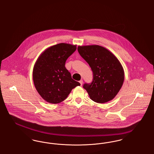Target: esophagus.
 <instances>
[{
    "instance_id": "34e87169",
    "label": "esophagus",
    "mask_w": 154,
    "mask_h": 154,
    "mask_svg": "<svg viewBox=\"0 0 154 154\" xmlns=\"http://www.w3.org/2000/svg\"><path fill=\"white\" fill-rule=\"evenodd\" d=\"M79 82L80 83L81 85H82V83H83V81H82V80L80 81H79Z\"/></svg>"
}]
</instances>
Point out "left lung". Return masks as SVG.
I'll list each match as a JSON object with an SVG mask.
<instances>
[{
  "mask_svg": "<svg viewBox=\"0 0 154 154\" xmlns=\"http://www.w3.org/2000/svg\"><path fill=\"white\" fill-rule=\"evenodd\" d=\"M77 50L94 74L92 83L83 86L91 99L99 103L112 100L124 81V70L119 60L109 50L99 45H79Z\"/></svg>",
  "mask_w": 154,
  "mask_h": 154,
  "instance_id": "left-lung-1",
  "label": "left lung"
}]
</instances>
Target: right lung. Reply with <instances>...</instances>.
I'll return each mask as SVG.
<instances>
[{
  "label": "right lung",
  "mask_w": 154,
  "mask_h": 154,
  "mask_svg": "<svg viewBox=\"0 0 154 154\" xmlns=\"http://www.w3.org/2000/svg\"><path fill=\"white\" fill-rule=\"evenodd\" d=\"M76 45L59 43L45 49L37 59L33 69V80L37 92L47 102L63 101L72 90L80 84L74 80L65 62L76 50Z\"/></svg>",
  "instance_id": "1"
}]
</instances>
